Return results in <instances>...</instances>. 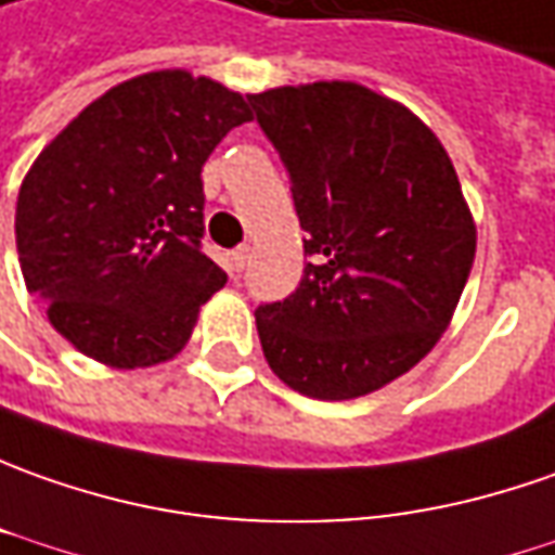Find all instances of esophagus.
I'll list each match as a JSON object with an SVG mask.
<instances>
[{
  "instance_id": "esophagus-1",
  "label": "esophagus",
  "mask_w": 555,
  "mask_h": 555,
  "mask_svg": "<svg viewBox=\"0 0 555 555\" xmlns=\"http://www.w3.org/2000/svg\"><path fill=\"white\" fill-rule=\"evenodd\" d=\"M232 262H234V271L247 269V262H250V247H247V244H244V247H237L232 256Z\"/></svg>"
}]
</instances>
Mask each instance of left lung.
<instances>
[{"mask_svg":"<svg viewBox=\"0 0 555 555\" xmlns=\"http://www.w3.org/2000/svg\"><path fill=\"white\" fill-rule=\"evenodd\" d=\"M308 237L296 293L262 305L271 373L314 400H354L440 341L477 256L452 158L415 113L357 81L250 94Z\"/></svg>","mask_w":555,"mask_h":555,"instance_id":"obj_1","label":"left lung"}]
</instances>
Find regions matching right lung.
I'll return each instance as SVG.
<instances>
[{
  "label": "right lung",
  "mask_w": 555,
  "mask_h": 555,
  "mask_svg": "<svg viewBox=\"0 0 555 555\" xmlns=\"http://www.w3.org/2000/svg\"><path fill=\"white\" fill-rule=\"evenodd\" d=\"M250 118L214 78L158 69L96 96L39 152L17 195V256L76 351L137 370L185 348L225 284L201 253V167Z\"/></svg>",
  "instance_id": "1"
}]
</instances>
